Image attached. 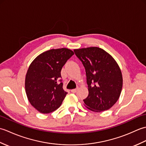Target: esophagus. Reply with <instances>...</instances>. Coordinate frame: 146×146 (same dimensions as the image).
I'll return each mask as SVG.
<instances>
[{"label":"esophagus","instance_id":"1","mask_svg":"<svg viewBox=\"0 0 146 146\" xmlns=\"http://www.w3.org/2000/svg\"><path fill=\"white\" fill-rule=\"evenodd\" d=\"M77 90H78V88H76V89H73V90H71V92H72V93H76V92H77Z\"/></svg>","mask_w":146,"mask_h":146}]
</instances>
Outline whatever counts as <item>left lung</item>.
<instances>
[{"mask_svg": "<svg viewBox=\"0 0 146 146\" xmlns=\"http://www.w3.org/2000/svg\"><path fill=\"white\" fill-rule=\"evenodd\" d=\"M85 68L88 95L83 100L89 110L100 112L116 103L122 91V72L116 61L104 49L90 47L74 49Z\"/></svg>", "mask_w": 146, "mask_h": 146, "instance_id": "1", "label": "left lung"}]
</instances>
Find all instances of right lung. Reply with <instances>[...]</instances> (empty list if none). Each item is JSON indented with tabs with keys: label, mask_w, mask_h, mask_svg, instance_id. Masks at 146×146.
Masks as SVG:
<instances>
[{
	"label": "right lung",
	"mask_w": 146,
	"mask_h": 146,
	"mask_svg": "<svg viewBox=\"0 0 146 146\" xmlns=\"http://www.w3.org/2000/svg\"><path fill=\"white\" fill-rule=\"evenodd\" d=\"M74 54L67 48L52 49L38 56L27 70L25 89L32 106L42 113H49L60 107L67 92L63 88L61 71Z\"/></svg>",
	"instance_id": "obj_1"
}]
</instances>
